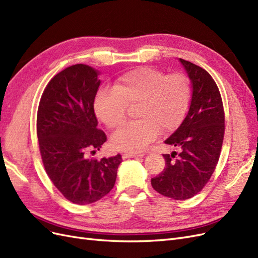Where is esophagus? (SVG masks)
<instances>
[{
  "label": "esophagus",
  "mask_w": 258,
  "mask_h": 258,
  "mask_svg": "<svg viewBox=\"0 0 258 258\" xmlns=\"http://www.w3.org/2000/svg\"><path fill=\"white\" fill-rule=\"evenodd\" d=\"M144 156V154H142V153H126V154H123V156H122V158H138V157H143Z\"/></svg>",
  "instance_id": "obj_1"
}]
</instances>
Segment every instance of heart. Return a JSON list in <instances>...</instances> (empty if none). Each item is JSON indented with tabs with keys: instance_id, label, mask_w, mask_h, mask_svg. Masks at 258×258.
<instances>
[{
	"instance_id": "b5f03b06",
	"label": "heart",
	"mask_w": 258,
	"mask_h": 258,
	"mask_svg": "<svg viewBox=\"0 0 258 258\" xmlns=\"http://www.w3.org/2000/svg\"><path fill=\"white\" fill-rule=\"evenodd\" d=\"M191 99V85L183 73L167 75L154 68H138L120 75L113 88H102L93 101V110L107 128L114 129L126 118L127 105L139 103V120L123 124L112 136L115 148L138 152L162 132L176 129Z\"/></svg>"
}]
</instances>
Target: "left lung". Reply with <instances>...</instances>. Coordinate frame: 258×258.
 I'll list each match as a JSON object with an SVG mask.
<instances>
[{"label": "left lung", "mask_w": 258, "mask_h": 258, "mask_svg": "<svg viewBox=\"0 0 258 258\" xmlns=\"http://www.w3.org/2000/svg\"><path fill=\"white\" fill-rule=\"evenodd\" d=\"M191 85L188 113L166 144L179 153L163 154L166 168L152 178L163 196L186 200L198 194L213 174L222 150L225 116L220 90L211 75L189 61L178 59Z\"/></svg>", "instance_id": "1"}]
</instances>
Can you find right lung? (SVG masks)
<instances>
[{"label":"right lung","instance_id":"1","mask_svg":"<svg viewBox=\"0 0 258 258\" xmlns=\"http://www.w3.org/2000/svg\"><path fill=\"white\" fill-rule=\"evenodd\" d=\"M100 72L87 64L64 69L48 83L37 110L36 134L46 173L75 205L103 198L115 185L118 154L100 160L86 157L100 150L106 136L98 129L93 101Z\"/></svg>","mask_w":258,"mask_h":258}]
</instances>
